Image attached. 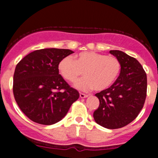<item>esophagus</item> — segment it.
Segmentation results:
<instances>
[{"mask_svg": "<svg viewBox=\"0 0 158 158\" xmlns=\"http://www.w3.org/2000/svg\"><path fill=\"white\" fill-rule=\"evenodd\" d=\"M79 96H80L81 98H86V97H88V95L80 92V93H79Z\"/></svg>", "mask_w": 158, "mask_h": 158, "instance_id": "1", "label": "esophagus"}]
</instances>
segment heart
<instances>
[{"label": "heart", "instance_id": "obj_1", "mask_svg": "<svg viewBox=\"0 0 158 158\" xmlns=\"http://www.w3.org/2000/svg\"><path fill=\"white\" fill-rule=\"evenodd\" d=\"M60 73L66 80L74 82L82 74L85 77L75 82L76 89L102 91L111 86L118 76L121 63L114 56H107L95 52H82L62 59L58 64Z\"/></svg>", "mask_w": 158, "mask_h": 158}]
</instances>
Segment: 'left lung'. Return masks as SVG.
<instances>
[{"label": "left lung", "instance_id": "left-lung-1", "mask_svg": "<svg viewBox=\"0 0 158 158\" xmlns=\"http://www.w3.org/2000/svg\"><path fill=\"white\" fill-rule=\"evenodd\" d=\"M119 60L121 72L115 82L95 94L99 106L93 113L95 122L109 129L120 128L135 120L147 95V75L141 63L120 50H110Z\"/></svg>", "mask_w": 158, "mask_h": 158}]
</instances>
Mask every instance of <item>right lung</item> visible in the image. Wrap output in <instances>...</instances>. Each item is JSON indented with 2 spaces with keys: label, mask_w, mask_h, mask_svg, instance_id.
Here are the masks:
<instances>
[{
  "label": "right lung",
  "mask_w": 158,
  "mask_h": 158,
  "mask_svg": "<svg viewBox=\"0 0 158 158\" xmlns=\"http://www.w3.org/2000/svg\"><path fill=\"white\" fill-rule=\"evenodd\" d=\"M73 51L49 48L35 50L15 68L13 92L20 110L33 122L50 125L60 122L79 93L59 74L60 60Z\"/></svg>",
  "instance_id": "add662e5"
}]
</instances>
